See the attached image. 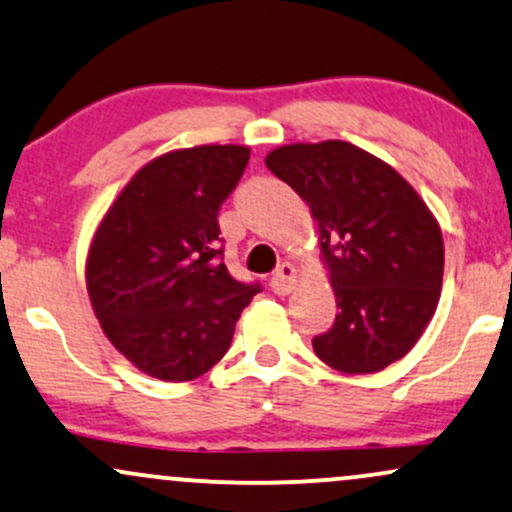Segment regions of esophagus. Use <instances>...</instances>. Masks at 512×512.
Segmentation results:
<instances>
[{"label":"esophagus","mask_w":512,"mask_h":512,"mask_svg":"<svg viewBox=\"0 0 512 512\" xmlns=\"http://www.w3.org/2000/svg\"><path fill=\"white\" fill-rule=\"evenodd\" d=\"M294 285H297V268H294L292 263H282L278 273L270 280V290L278 294V297H285V294H290L294 290Z\"/></svg>","instance_id":"esophagus-1"}]
</instances>
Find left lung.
I'll return each instance as SVG.
<instances>
[{
	"label": "left lung",
	"instance_id": "8db88e82",
	"mask_svg": "<svg viewBox=\"0 0 512 512\" xmlns=\"http://www.w3.org/2000/svg\"><path fill=\"white\" fill-rule=\"evenodd\" d=\"M266 167L309 203L340 314L314 352L342 374H374L422 338L443 285L441 227L383 160L347 141L292 143Z\"/></svg>",
	"mask_w": 512,
	"mask_h": 512
}]
</instances>
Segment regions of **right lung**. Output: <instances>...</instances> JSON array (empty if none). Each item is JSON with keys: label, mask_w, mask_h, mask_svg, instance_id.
<instances>
[{"label": "right lung", "mask_w": 512, "mask_h": 512, "mask_svg": "<svg viewBox=\"0 0 512 512\" xmlns=\"http://www.w3.org/2000/svg\"><path fill=\"white\" fill-rule=\"evenodd\" d=\"M246 162V146L160 155L134 174L95 232L90 304L112 345L143 374L174 383L206 374L261 292L222 263L218 213Z\"/></svg>", "instance_id": "add662e5"}]
</instances>
